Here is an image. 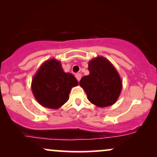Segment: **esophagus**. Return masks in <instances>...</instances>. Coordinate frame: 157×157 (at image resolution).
<instances>
[{
    "label": "esophagus",
    "instance_id": "esophagus-1",
    "mask_svg": "<svg viewBox=\"0 0 157 157\" xmlns=\"http://www.w3.org/2000/svg\"><path fill=\"white\" fill-rule=\"evenodd\" d=\"M75 77H76V78H77V80L80 81V79H81V77H82V75H81L80 73H77V74H76V75H75Z\"/></svg>",
    "mask_w": 157,
    "mask_h": 157
}]
</instances>
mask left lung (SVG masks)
<instances>
[{
	"mask_svg": "<svg viewBox=\"0 0 157 157\" xmlns=\"http://www.w3.org/2000/svg\"><path fill=\"white\" fill-rule=\"evenodd\" d=\"M89 75L82 77L80 86L91 103L100 108L112 105L121 93L122 82L118 71L102 56L89 62Z\"/></svg>",
	"mask_w": 157,
	"mask_h": 157,
	"instance_id": "obj_1",
	"label": "left lung"
}]
</instances>
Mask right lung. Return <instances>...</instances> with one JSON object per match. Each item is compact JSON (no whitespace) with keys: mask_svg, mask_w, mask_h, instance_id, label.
Returning a JSON list of instances; mask_svg holds the SVG:
<instances>
[{"mask_svg":"<svg viewBox=\"0 0 157 157\" xmlns=\"http://www.w3.org/2000/svg\"><path fill=\"white\" fill-rule=\"evenodd\" d=\"M78 86L71 73L64 72L60 62L55 58L45 62L32 81V91L37 101L44 107L57 109L69 98L71 89Z\"/></svg>","mask_w":157,"mask_h":157,"instance_id":"add662e5","label":"right lung"}]
</instances>
